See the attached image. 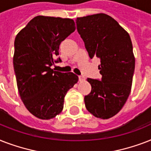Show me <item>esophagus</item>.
<instances>
[{"mask_svg": "<svg viewBox=\"0 0 151 151\" xmlns=\"http://www.w3.org/2000/svg\"><path fill=\"white\" fill-rule=\"evenodd\" d=\"M78 78H79V81H84L85 80V76H83V75L79 76V77H78Z\"/></svg>", "mask_w": 151, "mask_h": 151, "instance_id": "1", "label": "esophagus"}]
</instances>
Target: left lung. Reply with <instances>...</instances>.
I'll use <instances>...</instances> for the list:
<instances>
[{
    "label": "left lung",
    "instance_id": "left-lung-1",
    "mask_svg": "<svg viewBox=\"0 0 151 151\" xmlns=\"http://www.w3.org/2000/svg\"><path fill=\"white\" fill-rule=\"evenodd\" d=\"M77 29L89 57L100 59V81L88 78L92 91L85 107L95 117L108 119L122 110L131 92L135 57L129 34L103 13L77 18Z\"/></svg>",
    "mask_w": 151,
    "mask_h": 151
}]
</instances>
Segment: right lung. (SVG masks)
<instances>
[{
  "instance_id": "obj_1",
  "label": "right lung",
  "mask_w": 151,
  "mask_h": 151,
  "mask_svg": "<svg viewBox=\"0 0 151 151\" xmlns=\"http://www.w3.org/2000/svg\"><path fill=\"white\" fill-rule=\"evenodd\" d=\"M74 30L73 19L38 15L15 37L13 66L19 93L27 110L40 119L60 114L66 92L78 82L72 72L51 68L61 62L55 59L59 45Z\"/></svg>"
}]
</instances>
